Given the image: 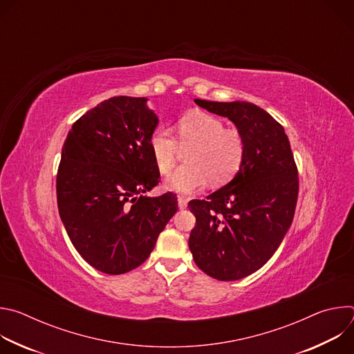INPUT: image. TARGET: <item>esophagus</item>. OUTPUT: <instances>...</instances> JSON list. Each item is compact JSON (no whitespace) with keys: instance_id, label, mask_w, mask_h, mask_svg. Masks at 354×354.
Masks as SVG:
<instances>
[{"instance_id":"34e87169","label":"esophagus","mask_w":354,"mask_h":354,"mask_svg":"<svg viewBox=\"0 0 354 354\" xmlns=\"http://www.w3.org/2000/svg\"><path fill=\"white\" fill-rule=\"evenodd\" d=\"M178 207H179L180 210H183V209L187 207V200H186L185 197H178Z\"/></svg>"}]
</instances>
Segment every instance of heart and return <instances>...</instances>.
Here are the masks:
<instances>
[{"label":"heart","instance_id":"b5f03b06","mask_svg":"<svg viewBox=\"0 0 354 354\" xmlns=\"http://www.w3.org/2000/svg\"><path fill=\"white\" fill-rule=\"evenodd\" d=\"M178 140L186 153V165L164 179L165 189L192 194L203 187L228 182L241 168L245 141L236 129H225L223 120L207 113H192L178 122ZM149 151L160 172H168L175 164L178 144L171 130L160 126L149 136Z\"/></svg>","mask_w":354,"mask_h":354}]
</instances>
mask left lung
Listing matches in <instances>:
<instances>
[{"mask_svg": "<svg viewBox=\"0 0 354 354\" xmlns=\"http://www.w3.org/2000/svg\"><path fill=\"white\" fill-rule=\"evenodd\" d=\"M194 102L231 120L245 141L235 176L207 200L189 203L194 263L213 279L234 281L259 270L283 242L297 205V167L283 126L262 108L243 100Z\"/></svg>", "mask_w": 354, "mask_h": 354, "instance_id": "1", "label": "left lung"}]
</instances>
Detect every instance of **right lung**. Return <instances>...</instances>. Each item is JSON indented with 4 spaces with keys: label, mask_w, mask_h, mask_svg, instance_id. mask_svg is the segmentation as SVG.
I'll use <instances>...</instances> for the list:
<instances>
[{
    "label": "right lung",
    "mask_w": 354,
    "mask_h": 354,
    "mask_svg": "<svg viewBox=\"0 0 354 354\" xmlns=\"http://www.w3.org/2000/svg\"><path fill=\"white\" fill-rule=\"evenodd\" d=\"M147 102L133 96L104 100L73 124L62 149L60 218L84 261L106 274L145 262L178 210L171 192L144 194L160 178L148 145L160 120Z\"/></svg>",
    "instance_id": "1"
}]
</instances>
